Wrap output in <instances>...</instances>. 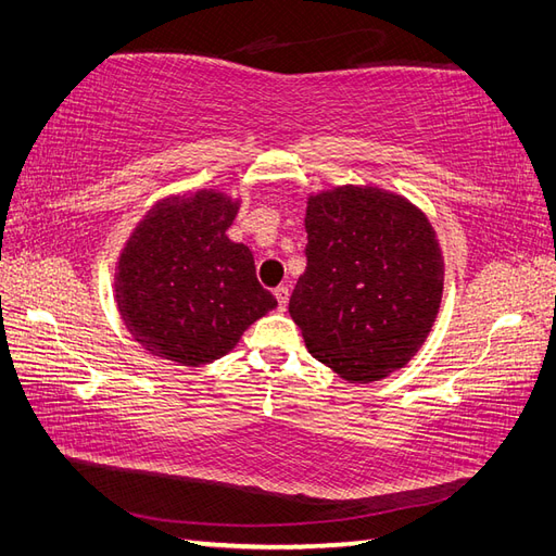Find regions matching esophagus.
Segmentation results:
<instances>
[{"mask_svg":"<svg viewBox=\"0 0 556 556\" xmlns=\"http://www.w3.org/2000/svg\"><path fill=\"white\" fill-rule=\"evenodd\" d=\"M274 294H276V300H278V306H280V309H286V306H288V300H290V288H288V286H278V288L274 290Z\"/></svg>","mask_w":556,"mask_h":556,"instance_id":"esophagus-1","label":"esophagus"}]
</instances>
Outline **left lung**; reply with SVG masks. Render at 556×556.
I'll return each instance as SVG.
<instances>
[{"label":"left lung","mask_w":556,"mask_h":556,"mask_svg":"<svg viewBox=\"0 0 556 556\" xmlns=\"http://www.w3.org/2000/svg\"><path fill=\"white\" fill-rule=\"evenodd\" d=\"M306 270L290 298L314 359L371 382L421 348L440 309L435 230L404 197L344 185L309 197Z\"/></svg>","instance_id":"1"}]
</instances>
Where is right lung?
Masks as SVG:
<instances>
[{"mask_svg": "<svg viewBox=\"0 0 556 556\" xmlns=\"http://www.w3.org/2000/svg\"><path fill=\"white\" fill-rule=\"evenodd\" d=\"M236 214L238 202L214 190L168 197L123 247L118 312L130 336L159 359L214 362L278 304L256 280L250 247L226 236Z\"/></svg>", "mask_w": 556, "mask_h": 556, "instance_id": "obj_1", "label": "right lung"}]
</instances>
